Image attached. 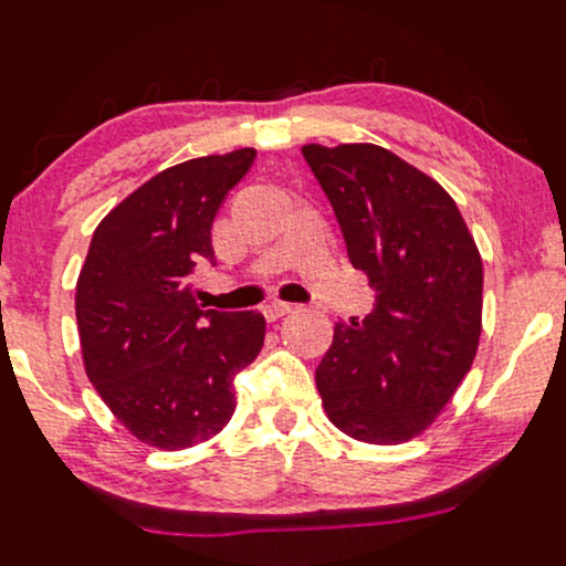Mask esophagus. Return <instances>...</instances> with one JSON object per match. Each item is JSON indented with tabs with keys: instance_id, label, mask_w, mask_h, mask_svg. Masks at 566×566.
I'll use <instances>...</instances> for the list:
<instances>
[{
	"instance_id": "esophagus-1",
	"label": "esophagus",
	"mask_w": 566,
	"mask_h": 566,
	"mask_svg": "<svg viewBox=\"0 0 566 566\" xmlns=\"http://www.w3.org/2000/svg\"><path fill=\"white\" fill-rule=\"evenodd\" d=\"M294 310H296L294 304H289V302H270V304H264V307H262L264 317H268L270 323L272 321H281V317H285V315H289V312H294Z\"/></svg>"
}]
</instances>
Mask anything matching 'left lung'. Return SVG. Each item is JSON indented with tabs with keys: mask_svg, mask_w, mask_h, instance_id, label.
<instances>
[{
	"mask_svg": "<svg viewBox=\"0 0 566 566\" xmlns=\"http://www.w3.org/2000/svg\"><path fill=\"white\" fill-rule=\"evenodd\" d=\"M349 262L376 302L336 323L315 370L323 408L344 434L397 444L421 434L455 395L482 334V256L440 182L368 143L304 145Z\"/></svg>",
	"mask_w": 566,
	"mask_h": 566,
	"instance_id": "1",
	"label": "left lung"
}]
</instances>
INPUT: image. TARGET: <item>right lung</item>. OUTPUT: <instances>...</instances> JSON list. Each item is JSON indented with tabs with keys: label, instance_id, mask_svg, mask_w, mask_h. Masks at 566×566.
I'll return each instance as SVG.
<instances>
[{
	"label": "right lung",
	"instance_id": "add662e5",
	"mask_svg": "<svg viewBox=\"0 0 566 566\" xmlns=\"http://www.w3.org/2000/svg\"><path fill=\"white\" fill-rule=\"evenodd\" d=\"M256 150L169 166L92 235L76 283L84 368L139 442L185 450L235 413L232 381L264 344L262 312L203 310L190 275L217 264L211 224Z\"/></svg>",
	"mask_w": 566,
	"mask_h": 566
}]
</instances>
